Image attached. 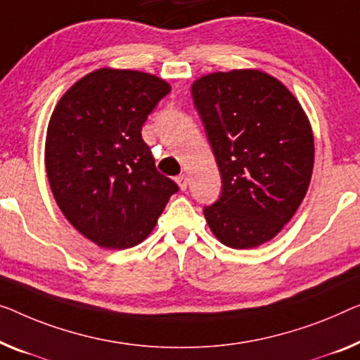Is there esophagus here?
Instances as JSON below:
<instances>
[{"instance_id": "obj_1", "label": "esophagus", "mask_w": 360, "mask_h": 360, "mask_svg": "<svg viewBox=\"0 0 360 360\" xmlns=\"http://www.w3.org/2000/svg\"><path fill=\"white\" fill-rule=\"evenodd\" d=\"M176 182H178L181 191H186L187 184H189V178H187L186 174H181V176H178V178H176Z\"/></svg>"}]
</instances>
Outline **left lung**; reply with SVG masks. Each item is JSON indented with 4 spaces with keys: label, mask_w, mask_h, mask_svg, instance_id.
Listing matches in <instances>:
<instances>
[{
    "label": "left lung",
    "mask_w": 360,
    "mask_h": 360,
    "mask_svg": "<svg viewBox=\"0 0 360 360\" xmlns=\"http://www.w3.org/2000/svg\"><path fill=\"white\" fill-rule=\"evenodd\" d=\"M223 191L203 214L219 243L254 249L281 231L307 194L314 132L296 96L259 69L198 77L191 87Z\"/></svg>",
    "instance_id": "8db88e82"
}]
</instances>
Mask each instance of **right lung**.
I'll list each match as a JSON object with an SVG mask.
<instances>
[{"label":"right lung","mask_w":360,"mask_h":360,"mask_svg":"<svg viewBox=\"0 0 360 360\" xmlns=\"http://www.w3.org/2000/svg\"><path fill=\"white\" fill-rule=\"evenodd\" d=\"M171 85L153 74L101 68L53 110L45 168L53 197L77 231L105 249H129L153 231L174 181L158 173L142 124Z\"/></svg>","instance_id":"obj_1"}]
</instances>
